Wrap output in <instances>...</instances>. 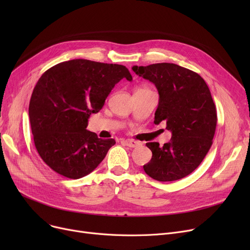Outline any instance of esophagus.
Segmentation results:
<instances>
[{"mask_svg":"<svg viewBox=\"0 0 250 250\" xmlns=\"http://www.w3.org/2000/svg\"><path fill=\"white\" fill-rule=\"evenodd\" d=\"M123 143L125 146L130 147V148H136V147L140 146V143L137 141H134V140H124Z\"/></svg>","mask_w":250,"mask_h":250,"instance_id":"esophagus-1","label":"esophagus"}]
</instances>
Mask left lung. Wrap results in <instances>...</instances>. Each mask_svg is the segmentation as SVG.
I'll return each mask as SVG.
<instances>
[{
    "instance_id": "obj_1",
    "label": "left lung",
    "mask_w": 250,
    "mask_h": 250,
    "mask_svg": "<svg viewBox=\"0 0 250 250\" xmlns=\"http://www.w3.org/2000/svg\"><path fill=\"white\" fill-rule=\"evenodd\" d=\"M133 71L152 82L159 93L155 125L166 124L171 140L160 147L147 143L152 159L143 168L155 180L174 181L190 174L213 144L217 110L204 79L175 63L160 62Z\"/></svg>"
}]
</instances>
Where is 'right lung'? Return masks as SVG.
<instances>
[{
    "instance_id": "right-lung-1",
    "label": "right lung",
    "mask_w": 250,
    "mask_h": 250,
    "mask_svg": "<svg viewBox=\"0 0 250 250\" xmlns=\"http://www.w3.org/2000/svg\"><path fill=\"white\" fill-rule=\"evenodd\" d=\"M129 71L122 64L71 60L48 69L39 78L29 103L35 148L57 173L79 179L91 173L114 145L86 129L111 90Z\"/></svg>"
}]
</instances>
